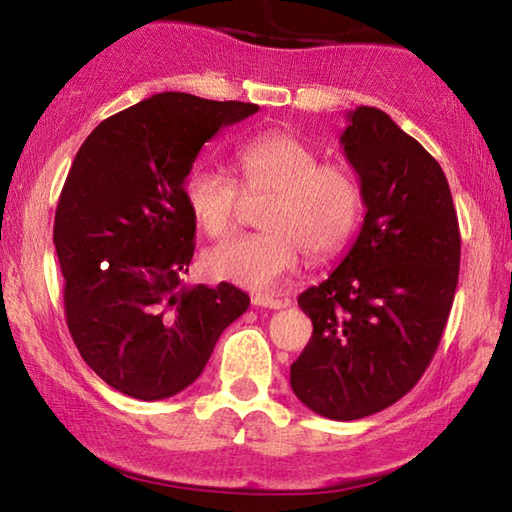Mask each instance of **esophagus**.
Returning a JSON list of instances; mask_svg holds the SVG:
<instances>
[{"label": "esophagus", "mask_w": 512, "mask_h": 512, "mask_svg": "<svg viewBox=\"0 0 512 512\" xmlns=\"http://www.w3.org/2000/svg\"><path fill=\"white\" fill-rule=\"evenodd\" d=\"M253 305L255 307H264V309H282L284 302L273 298V296H266V293H255Z\"/></svg>", "instance_id": "34e87169"}]
</instances>
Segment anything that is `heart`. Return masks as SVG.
I'll return each mask as SVG.
<instances>
[{
    "instance_id": "1",
    "label": "heart",
    "mask_w": 512,
    "mask_h": 512,
    "mask_svg": "<svg viewBox=\"0 0 512 512\" xmlns=\"http://www.w3.org/2000/svg\"><path fill=\"white\" fill-rule=\"evenodd\" d=\"M239 185L212 164L187 173V210L210 239L228 237L244 219L246 201L259 212L264 232L212 248L203 266L214 280L268 289L298 264L300 250L323 259L341 250L361 216V187L341 162H320L296 135L268 133L235 151Z\"/></svg>"
}]
</instances>
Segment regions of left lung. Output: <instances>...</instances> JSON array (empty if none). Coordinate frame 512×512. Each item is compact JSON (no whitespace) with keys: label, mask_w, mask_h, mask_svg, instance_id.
Returning <instances> with one entry per match:
<instances>
[{"label":"left lung","mask_w":512,"mask_h":512,"mask_svg":"<svg viewBox=\"0 0 512 512\" xmlns=\"http://www.w3.org/2000/svg\"><path fill=\"white\" fill-rule=\"evenodd\" d=\"M366 216L336 271L298 296L314 332L291 388L329 420L384 411L418 384L452 311L461 232L440 164L384 110L348 115Z\"/></svg>","instance_id":"obj_1"}]
</instances>
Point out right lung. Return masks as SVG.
I'll return each mask as SVG.
<instances>
[{"label":"right lung","instance_id":"1","mask_svg":"<svg viewBox=\"0 0 512 512\" xmlns=\"http://www.w3.org/2000/svg\"><path fill=\"white\" fill-rule=\"evenodd\" d=\"M257 110L153 94L103 119L76 153L54 221L65 318L83 361L119 393L155 402L185 391L250 305L228 282H180L196 237L183 185L201 146Z\"/></svg>","mask_w":512,"mask_h":512}]
</instances>
